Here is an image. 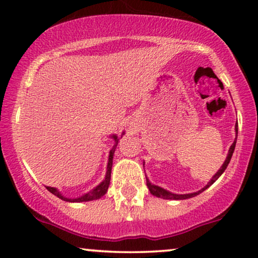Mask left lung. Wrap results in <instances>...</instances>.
Listing matches in <instances>:
<instances>
[{
	"mask_svg": "<svg viewBox=\"0 0 258 258\" xmlns=\"http://www.w3.org/2000/svg\"><path fill=\"white\" fill-rule=\"evenodd\" d=\"M235 135H236V136H235V139H234L233 144H232V146H230L229 150H228V155H227L226 160H224L223 165H222L220 170H218L217 172H216V173L214 174V176H212V178L209 180V183H207V184H206L205 186H204V188H201L200 190L195 191V193H189V194H174V193H171V191L166 190V189L161 188V186L155 185V184H153V183H150L149 178H148V177L146 176V178H147V185H148V188H149L150 193H152L153 195H155V197L162 198V199H166V200H184V199H189V198H194V197H197V195H199L200 193H203V191L206 190V189L209 188L210 185L214 184L216 180H217V179L220 178V177L222 176V173H223L224 171H226L228 164H229L230 159H232V155H233V153H234V149H235L236 137H238V123H236V125H235ZM143 165H144V164H143Z\"/></svg>",
	"mask_w": 258,
	"mask_h": 258,
	"instance_id": "8db88e82",
	"label": "left lung"
}]
</instances>
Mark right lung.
I'll use <instances>...</instances> for the list:
<instances>
[{
  "mask_svg": "<svg viewBox=\"0 0 258 258\" xmlns=\"http://www.w3.org/2000/svg\"><path fill=\"white\" fill-rule=\"evenodd\" d=\"M123 135H125V132H122V135H121V138H122ZM110 137L114 139L115 144H114V146H112L110 152H109V159H108V165H106L105 178L103 179V182H100L99 184L96 186V188H93V189H92V190L88 191V193L81 195V197H79V198H67V197H64V195L61 194L57 188H53V186H46V188L48 189V190L51 191L53 195L58 197L59 199H61V200H64V201H69V203H85V201L97 200V199H100V198H102V197H104L106 191H108L109 184H110L112 158H114L115 149H116L117 143H119V141H120V138L117 137L116 135H111Z\"/></svg>",
  "mask_w": 258,
  "mask_h": 258,
  "instance_id": "obj_1",
  "label": "right lung"
}]
</instances>
